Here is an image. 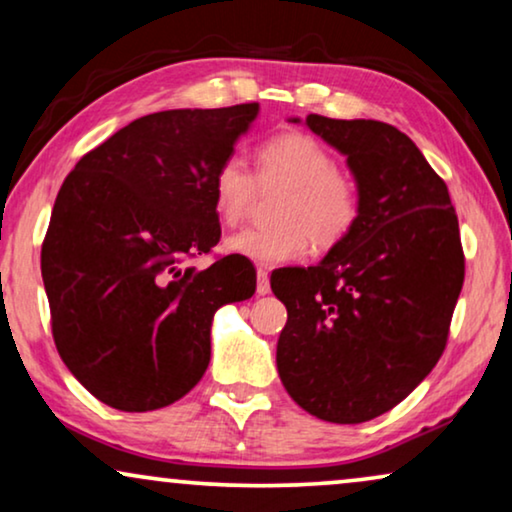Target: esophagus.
<instances>
[{
  "label": "esophagus",
  "mask_w": 512,
  "mask_h": 512,
  "mask_svg": "<svg viewBox=\"0 0 512 512\" xmlns=\"http://www.w3.org/2000/svg\"><path fill=\"white\" fill-rule=\"evenodd\" d=\"M256 293L258 296H268L270 293V275L265 268L256 270Z\"/></svg>",
  "instance_id": "1"
}]
</instances>
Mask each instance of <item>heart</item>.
Instances as JSON below:
<instances>
[{
  "instance_id": "heart-1",
  "label": "heart",
  "mask_w": 512,
  "mask_h": 512,
  "mask_svg": "<svg viewBox=\"0 0 512 512\" xmlns=\"http://www.w3.org/2000/svg\"><path fill=\"white\" fill-rule=\"evenodd\" d=\"M261 188H282L275 202V226L247 228L230 235V254L251 263L277 265L296 261L310 251L335 247L354 228L361 212L356 181L335 167L333 153L317 137L284 132L258 149L256 179L242 158L228 156L212 179L214 212L235 226L249 212Z\"/></svg>"
}]
</instances>
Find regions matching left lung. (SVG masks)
<instances>
[{
  "instance_id": "left-lung-1",
  "label": "left lung",
  "mask_w": 512,
  "mask_h": 512,
  "mask_svg": "<svg viewBox=\"0 0 512 512\" xmlns=\"http://www.w3.org/2000/svg\"><path fill=\"white\" fill-rule=\"evenodd\" d=\"M305 125L347 156L361 212L321 263L272 272L289 312L277 370L310 415L361 424L401 403L443 354L464 284L459 221L445 181L394 125L319 114Z\"/></svg>"
}]
</instances>
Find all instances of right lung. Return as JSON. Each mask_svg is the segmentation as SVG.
<instances>
[{
    "instance_id": "right-lung-1",
    "label": "right lung",
    "mask_w": 512,
    "mask_h": 512,
    "mask_svg": "<svg viewBox=\"0 0 512 512\" xmlns=\"http://www.w3.org/2000/svg\"><path fill=\"white\" fill-rule=\"evenodd\" d=\"M258 104L170 109L137 118L86 153L55 198L41 277L60 359L95 398L123 412L165 408L205 375L212 319L247 300L256 272L223 256L212 179Z\"/></svg>"
}]
</instances>
